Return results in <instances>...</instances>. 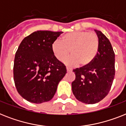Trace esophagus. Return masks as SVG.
I'll use <instances>...</instances> for the list:
<instances>
[{"label":"esophagus","instance_id":"34e87169","mask_svg":"<svg viewBox=\"0 0 126 126\" xmlns=\"http://www.w3.org/2000/svg\"><path fill=\"white\" fill-rule=\"evenodd\" d=\"M66 69H67V71H68V72H71V71H72V69L69 68V67H66Z\"/></svg>","mask_w":126,"mask_h":126}]
</instances>
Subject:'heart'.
Instances as JSON below:
<instances>
[{
  "mask_svg": "<svg viewBox=\"0 0 126 126\" xmlns=\"http://www.w3.org/2000/svg\"><path fill=\"white\" fill-rule=\"evenodd\" d=\"M99 47V38L94 32L75 31L62 36L60 41H55L51 46L53 55L59 61L64 60L70 51L71 55L65 60L68 66H88L96 57Z\"/></svg>",
  "mask_w": 126,
  "mask_h": 126,
  "instance_id": "b5f03b06",
  "label": "heart"
}]
</instances>
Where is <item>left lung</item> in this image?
I'll use <instances>...</instances> for the list:
<instances>
[{
    "label": "left lung",
    "mask_w": 126,
    "mask_h": 126,
    "mask_svg": "<svg viewBox=\"0 0 126 126\" xmlns=\"http://www.w3.org/2000/svg\"><path fill=\"white\" fill-rule=\"evenodd\" d=\"M94 31L99 41L97 55L89 65L73 69L75 79L71 83L76 99L86 104L98 103L108 94L115 74L111 44L101 31Z\"/></svg>",
    "instance_id": "1"
}]
</instances>
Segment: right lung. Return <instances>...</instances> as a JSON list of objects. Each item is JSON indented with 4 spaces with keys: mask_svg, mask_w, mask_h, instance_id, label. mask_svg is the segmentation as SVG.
I'll use <instances>...</instances> for the list:
<instances>
[{
    "mask_svg": "<svg viewBox=\"0 0 126 126\" xmlns=\"http://www.w3.org/2000/svg\"><path fill=\"white\" fill-rule=\"evenodd\" d=\"M62 32L38 31L25 37L16 51L14 80L18 93L34 103L50 101L66 68L53 55L51 46Z\"/></svg>",
    "mask_w": 126,
    "mask_h": 126,
    "instance_id": "add662e5",
    "label": "right lung"
}]
</instances>
